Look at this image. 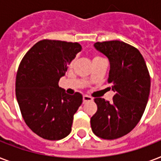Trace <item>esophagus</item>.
Here are the masks:
<instances>
[{
  "label": "esophagus",
  "instance_id": "1",
  "mask_svg": "<svg viewBox=\"0 0 161 161\" xmlns=\"http://www.w3.org/2000/svg\"><path fill=\"white\" fill-rule=\"evenodd\" d=\"M83 103H86V102H88V101H92L93 100V98L90 97V96L88 95H83Z\"/></svg>",
  "mask_w": 161,
  "mask_h": 161
}]
</instances>
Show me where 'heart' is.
Returning a JSON list of instances; mask_svg holds the SVG:
<instances>
[{
    "instance_id": "b5f03b06",
    "label": "heart",
    "mask_w": 161,
    "mask_h": 161,
    "mask_svg": "<svg viewBox=\"0 0 161 161\" xmlns=\"http://www.w3.org/2000/svg\"><path fill=\"white\" fill-rule=\"evenodd\" d=\"M98 58H99V57H95V58H93V60H94V59H98Z\"/></svg>"
}]
</instances>
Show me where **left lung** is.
I'll use <instances>...</instances> for the list:
<instances>
[{"label":"left lung","instance_id":"8db88e82","mask_svg":"<svg viewBox=\"0 0 161 161\" xmlns=\"http://www.w3.org/2000/svg\"><path fill=\"white\" fill-rule=\"evenodd\" d=\"M93 47L109 60L108 83L115 93L113 100L95 98L98 110L91 118L94 135L114 140L127 135L145 112L150 90V77L137 48L120 41L96 42Z\"/></svg>","mask_w":161,"mask_h":161}]
</instances>
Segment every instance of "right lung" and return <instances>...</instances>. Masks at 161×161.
Returning a JSON list of instances; mask_svg holds the SVG:
<instances>
[{"instance_id":"obj_1","label":"right lung","mask_w":161,"mask_h":161,"mask_svg":"<svg viewBox=\"0 0 161 161\" xmlns=\"http://www.w3.org/2000/svg\"><path fill=\"white\" fill-rule=\"evenodd\" d=\"M81 50L78 42L42 40L19 65L17 103L26 125L43 139L59 140L71 133L73 115L83 103V96L69 95L58 83Z\"/></svg>"}]
</instances>
